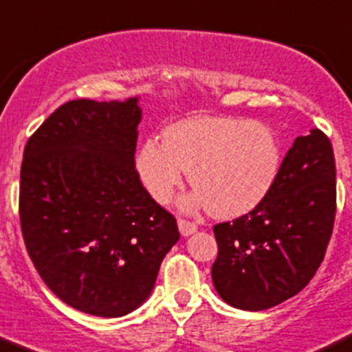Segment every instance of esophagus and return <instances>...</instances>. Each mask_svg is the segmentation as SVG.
Here are the masks:
<instances>
[{
	"label": "esophagus",
	"mask_w": 352,
	"mask_h": 352,
	"mask_svg": "<svg viewBox=\"0 0 352 352\" xmlns=\"http://www.w3.org/2000/svg\"><path fill=\"white\" fill-rule=\"evenodd\" d=\"M177 224H179V231H180V234H182V236H191V234H195L196 231H198V226H196L195 222H189V221H184V219H179V222H177Z\"/></svg>",
	"instance_id": "34e87169"
}]
</instances>
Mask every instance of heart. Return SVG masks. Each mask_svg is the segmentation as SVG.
<instances>
[{
    "instance_id": "obj_1",
    "label": "heart",
    "mask_w": 352,
    "mask_h": 352,
    "mask_svg": "<svg viewBox=\"0 0 352 352\" xmlns=\"http://www.w3.org/2000/svg\"><path fill=\"white\" fill-rule=\"evenodd\" d=\"M281 160L280 139L269 124L195 116L166 126L161 144L146 140L135 168L154 201H170L187 172L196 189L180 206L187 212L208 206L212 215L232 219L264 201L280 175Z\"/></svg>"
}]
</instances>
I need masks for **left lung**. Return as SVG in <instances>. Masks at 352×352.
Returning a JSON list of instances; mask_svg holds the SVG:
<instances>
[{"instance_id": "left-lung-1", "label": "left lung", "mask_w": 352, "mask_h": 352, "mask_svg": "<svg viewBox=\"0 0 352 352\" xmlns=\"http://www.w3.org/2000/svg\"><path fill=\"white\" fill-rule=\"evenodd\" d=\"M335 198L333 149L314 128L295 139L264 201L213 228L219 255L212 280L222 300L264 311L297 295L323 262Z\"/></svg>"}]
</instances>
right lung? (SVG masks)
I'll list each match as a JSON object with an SVG mask.
<instances>
[{
  "instance_id": "1",
  "label": "right lung",
  "mask_w": 352,
  "mask_h": 352,
  "mask_svg": "<svg viewBox=\"0 0 352 352\" xmlns=\"http://www.w3.org/2000/svg\"><path fill=\"white\" fill-rule=\"evenodd\" d=\"M140 120L139 97L71 100L24 149L19 210L29 257L60 300L94 316L140 307L180 238L135 170Z\"/></svg>"
}]
</instances>
